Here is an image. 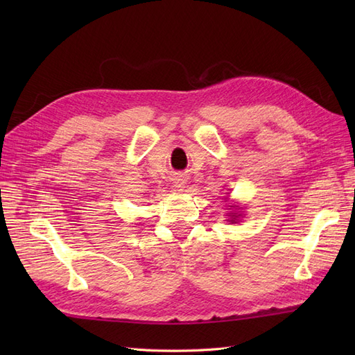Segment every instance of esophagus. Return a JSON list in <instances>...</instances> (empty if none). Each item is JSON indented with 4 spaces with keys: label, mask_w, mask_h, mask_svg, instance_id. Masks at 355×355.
<instances>
[{
    "label": "esophagus",
    "mask_w": 355,
    "mask_h": 355,
    "mask_svg": "<svg viewBox=\"0 0 355 355\" xmlns=\"http://www.w3.org/2000/svg\"><path fill=\"white\" fill-rule=\"evenodd\" d=\"M175 188L178 189V191H182L185 188V179L182 178V176H179L176 180H175Z\"/></svg>",
    "instance_id": "34e87169"
}]
</instances>
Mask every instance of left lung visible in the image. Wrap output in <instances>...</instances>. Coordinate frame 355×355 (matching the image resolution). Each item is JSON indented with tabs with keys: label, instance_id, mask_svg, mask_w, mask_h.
Returning a JSON list of instances; mask_svg holds the SVG:
<instances>
[{
	"label": "left lung",
	"instance_id": "1",
	"mask_svg": "<svg viewBox=\"0 0 355 355\" xmlns=\"http://www.w3.org/2000/svg\"><path fill=\"white\" fill-rule=\"evenodd\" d=\"M231 207H234V206H231ZM230 214H231V219H230V222H231V223H237L240 214H239V213H230Z\"/></svg>",
	"mask_w": 355,
	"mask_h": 355
}]
</instances>
